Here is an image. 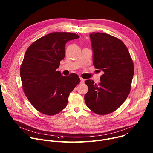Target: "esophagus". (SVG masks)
I'll return each instance as SVG.
<instances>
[{
	"label": "esophagus",
	"mask_w": 153,
	"mask_h": 153,
	"mask_svg": "<svg viewBox=\"0 0 153 153\" xmlns=\"http://www.w3.org/2000/svg\"><path fill=\"white\" fill-rule=\"evenodd\" d=\"M80 80H81V83H84V79H83L82 77H80Z\"/></svg>",
	"instance_id": "obj_1"
}]
</instances>
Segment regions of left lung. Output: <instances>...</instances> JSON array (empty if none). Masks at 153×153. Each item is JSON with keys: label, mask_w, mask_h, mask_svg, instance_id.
<instances>
[{"label": "left lung", "mask_w": 153, "mask_h": 153, "mask_svg": "<svg viewBox=\"0 0 153 153\" xmlns=\"http://www.w3.org/2000/svg\"><path fill=\"white\" fill-rule=\"evenodd\" d=\"M90 38L94 65L103 74L98 84L91 79L84 82L88 87L84 100L92 111L103 115L120 108L129 95L134 63L128 48L120 39L98 32L92 33Z\"/></svg>", "instance_id": "8db88e82"}]
</instances>
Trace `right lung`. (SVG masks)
Returning a JSON list of instances; mask_svg holds the SVG:
<instances>
[{"label":"right lung","instance_id":"obj_1","mask_svg":"<svg viewBox=\"0 0 153 153\" xmlns=\"http://www.w3.org/2000/svg\"><path fill=\"white\" fill-rule=\"evenodd\" d=\"M79 38L73 33L53 32L33 42L20 67L24 92L39 112L55 115L67 106L68 97L80 82L74 73L62 76L56 71L65 56L67 41Z\"/></svg>","mask_w":153,"mask_h":153}]
</instances>
